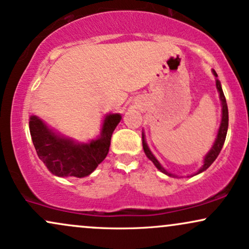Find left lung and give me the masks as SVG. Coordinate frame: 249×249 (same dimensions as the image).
<instances>
[{
	"mask_svg": "<svg viewBox=\"0 0 249 249\" xmlns=\"http://www.w3.org/2000/svg\"><path fill=\"white\" fill-rule=\"evenodd\" d=\"M213 74L215 75V77H218L217 72L213 70ZM215 85H217V89H218V92H219V95H220V100H221V105H223V119H221V124H220V128H219V131H218V136L217 139H215V142L214 144H213V147L211 150H210V153L206 155L205 156V160H204V165L201 166L200 170L197 172V174H200V172H203L204 170H206L207 168H209L210 165L212 164L213 162H214L215 159L218 157V155L220 154L221 149H223V145L225 143V139H226V134H227V128H229V108H227V104H226V98H225L224 95V92H223V89H221V85H220V81L215 80ZM142 144H143V150H144L145 155H147V157L149 160H151V162L154 163L155 165H156V168L159 169L163 172V174L168 175V176H174V175L170 174V172H168L164 169L162 168V165L160 164L159 160L155 159V156L153 154H151V151L149 150L147 143L144 141V135L142 134ZM175 177V176H174Z\"/></svg>",
	"mask_w": 249,
	"mask_h": 249,
	"instance_id": "left-lung-1",
	"label": "left lung"
}]
</instances>
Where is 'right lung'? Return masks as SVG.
I'll use <instances>...</instances> for the list:
<instances>
[{"label": "right lung", "mask_w": 249, "mask_h": 249, "mask_svg": "<svg viewBox=\"0 0 249 249\" xmlns=\"http://www.w3.org/2000/svg\"><path fill=\"white\" fill-rule=\"evenodd\" d=\"M121 120L120 114H110L105 119L101 135L89 144H79L64 139L46 127L40 119L32 115L29 128L38 157L55 176H89L106 159L110 137Z\"/></svg>", "instance_id": "obj_1"}]
</instances>
